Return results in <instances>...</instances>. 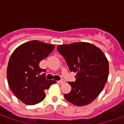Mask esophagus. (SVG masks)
<instances>
[{
	"label": "esophagus",
	"mask_w": 124,
	"mask_h": 124,
	"mask_svg": "<svg viewBox=\"0 0 124 124\" xmlns=\"http://www.w3.org/2000/svg\"><path fill=\"white\" fill-rule=\"evenodd\" d=\"M64 83V80H58L57 81V83L58 84H62V83Z\"/></svg>",
	"instance_id": "esophagus-1"
}]
</instances>
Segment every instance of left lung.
<instances>
[{
  "label": "left lung",
  "mask_w": 124,
  "mask_h": 124,
  "mask_svg": "<svg viewBox=\"0 0 124 124\" xmlns=\"http://www.w3.org/2000/svg\"><path fill=\"white\" fill-rule=\"evenodd\" d=\"M71 72H77L75 82L65 99L78 106L93 102L103 90L107 82L109 67L104 53L95 45L87 42H75L57 46Z\"/></svg>",
  "instance_id": "8db88e82"
}]
</instances>
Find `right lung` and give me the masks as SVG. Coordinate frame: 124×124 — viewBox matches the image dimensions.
Wrapping results in <instances>:
<instances>
[{
    "label": "right lung",
    "instance_id": "1",
    "mask_svg": "<svg viewBox=\"0 0 124 124\" xmlns=\"http://www.w3.org/2000/svg\"><path fill=\"white\" fill-rule=\"evenodd\" d=\"M54 45L37 40L24 43L11 54L7 67V80L13 93L27 105H35L45 98L44 90L54 80H48L39 62L54 49Z\"/></svg>",
    "mask_w": 124,
    "mask_h": 124
}]
</instances>
